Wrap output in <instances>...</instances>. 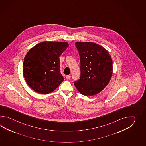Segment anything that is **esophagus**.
Listing matches in <instances>:
<instances>
[{"label": "esophagus", "mask_w": 146, "mask_h": 146, "mask_svg": "<svg viewBox=\"0 0 146 146\" xmlns=\"http://www.w3.org/2000/svg\"><path fill=\"white\" fill-rule=\"evenodd\" d=\"M71 75L70 74H69V75H67L66 76V78L67 79H70L71 78Z\"/></svg>", "instance_id": "esophagus-1"}]
</instances>
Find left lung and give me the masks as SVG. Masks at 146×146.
Instances as JSON below:
<instances>
[{
    "instance_id": "left-lung-1",
    "label": "left lung",
    "mask_w": 146,
    "mask_h": 146,
    "mask_svg": "<svg viewBox=\"0 0 146 146\" xmlns=\"http://www.w3.org/2000/svg\"><path fill=\"white\" fill-rule=\"evenodd\" d=\"M75 45L80 56L81 75L74 84L84 96L96 95L108 84L112 77V58L99 44L79 42Z\"/></svg>"
}]
</instances>
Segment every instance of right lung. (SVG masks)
<instances>
[{"mask_svg":"<svg viewBox=\"0 0 146 146\" xmlns=\"http://www.w3.org/2000/svg\"><path fill=\"white\" fill-rule=\"evenodd\" d=\"M66 42H43L28 52L24 58L23 74L29 86L37 93L53 92L64 81L59 57L68 47Z\"/></svg>","mask_w":146,"mask_h":146,"instance_id":"right-lung-1","label":"right lung"}]
</instances>
